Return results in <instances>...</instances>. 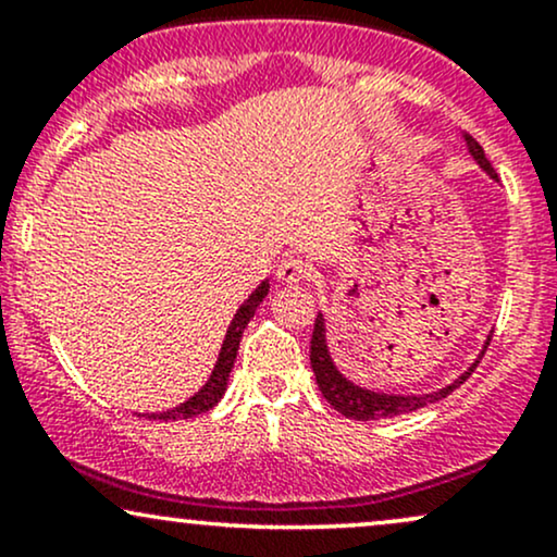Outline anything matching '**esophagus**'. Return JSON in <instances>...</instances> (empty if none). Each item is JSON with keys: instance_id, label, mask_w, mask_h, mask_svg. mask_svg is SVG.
Wrapping results in <instances>:
<instances>
[{"instance_id": "34e87169", "label": "esophagus", "mask_w": 557, "mask_h": 557, "mask_svg": "<svg viewBox=\"0 0 557 557\" xmlns=\"http://www.w3.org/2000/svg\"><path fill=\"white\" fill-rule=\"evenodd\" d=\"M309 272H311V267L306 264V261L300 257H285L277 264V280H280V283H287V285L300 283V280L309 277Z\"/></svg>"}]
</instances>
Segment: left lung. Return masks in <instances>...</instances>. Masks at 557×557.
Segmentation results:
<instances>
[{"label": "left lung", "instance_id": "1", "mask_svg": "<svg viewBox=\"0 0 557 557\" xmlns=\"http://www.w3.org/2000/svg\"><path fill=\"white\" fill-rule=\"evenodd\" d=\"M463 144H466V149H469L471 159H474L479 168L487 172L490 181H497L495 170H492L487 157H484L482 146H479L476 140L469 136V133H463ZM490 341H492V335H487L482 354L476 356L474 363H471V367L466 369L461 376H456L450 385L434 389V393H421V395L380 393V389H367V387L356 385V382H350L348 376H345L341 369L335 367V359H332L330 345H327V322H324V314L319 311L317 322H314V335H311V369H314L317 385H319V389H322V395L327 398V403L332 408H335V411L343 413V417L356 419V421L393 419V417H400V413L419 411V408L430 406V403L443 400L453 393V389L461 387L463 382L471 376V372L476 369V363L482 361V356H484V350H487Z\"/></svg>", "mask_w": 557, "mask_h": 557}]
</instances>
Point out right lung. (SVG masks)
Masks as SVG:
<instances>
[{
    "mask_svg": "<svg viewBox=\"0 0 557 557\" xmlns=\"http://www.w3.org/2000/svg\"><path fill=\"white\" fill-rule=\"evenodd\" d=\"M267 293H270V280H261V285L257 287V290H253L251 296L243 300L240 309L235 311L233 322H230V327L225 332V341H222L220 356H216L212 374H209V380L203 382V387L198 389V393L190 395L188 400L181 403V406L170 408V411L144 413L146 419H164V421H168V419H172V421L190 419V417H198V413H207L209 408H214L216 403H220V398L225 395V389H227V380H230V372H233L235 356H238L243 330L248 327V322H251L253 314H257L259 304L267 298Z\"/></svg>",
    "mask_w": 557,
    "mask_h": 557,
    "instance_id": "right-lung-1",
    "label": "right lung"
}]
</instances>
